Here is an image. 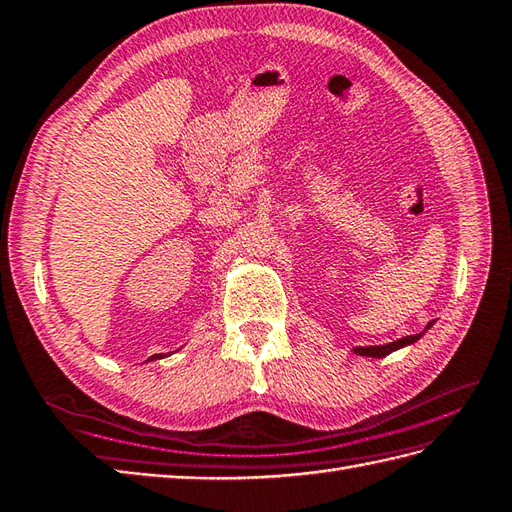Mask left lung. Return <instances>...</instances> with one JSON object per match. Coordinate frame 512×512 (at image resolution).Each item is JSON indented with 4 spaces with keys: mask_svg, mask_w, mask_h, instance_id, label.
<instances>
[{
    "mask_svg": "<svg viewBox=\"0 0 512 512\" xmlns=\"http://www.w3.org/2000/svg\"><path fill=\"white\" fill-rule=\"evenodd\" d=\"M431 326V322L427 324V328ZM425 328V331H427ZM420 335L423 333H418V335H407V337H401V339H396V342H392V344H385V346H357V348H352V352H355V355H363V357H374V359H381V357H385V355H390V352H394V350H399V348H403V346H410V344H414L416 339H420Z\"/></svg>",
    "mask_w": 512,
    "mask_h": 512,
    "instance_id": "1",
    "label": "left lung"
}]
</instances>
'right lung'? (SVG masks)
Returning <instances> with one entry per match:
<instances>
[{
	"label": "right lung",
	"mask_w": 512,
	"mask_h": 512,
	"mask_svg": "<svg viewBox=\"0 0 512 512\" xmlns=\"http://www.w3.org/2000/svg\"><path fill=\"white\" fill-rule=\"evenodd\" d=\"M162 357H164V355H153L151 359H162Z\"/></svg>",
	"instance_id": "1"
}]
</instances>
